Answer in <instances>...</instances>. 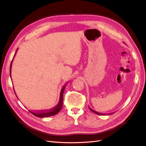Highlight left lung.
Masks as SVG:
<instances>
[{"mask_svg":"<svg viewBox=\"0 0 146 146\" xmlns=\"http://www.w3.org/2000/svg\"><path fill=\"white\" fill-rule=\"evenodd\" d=\"M89 108H90V109L91 110V111H92V112L94 113H96V114H99V115H105L104 114H102V113H98V112H97V111H94V110H92V109H91L90 107H89Z\"/></svg>","mask_w":146,"mask_h":146,"instance_id":"8db88e82","label":"left lung"}]
</instances>
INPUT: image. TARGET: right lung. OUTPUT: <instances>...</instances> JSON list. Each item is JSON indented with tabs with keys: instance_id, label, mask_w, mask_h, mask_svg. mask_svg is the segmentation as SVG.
Here are the masks:
<instances>
[{
	"instance_id": "add662e5",
	"label": "right lung",
	"mask_w": 146,
	"mask_h": 146,
	"mask_svg": "<svg viewBox=\"0 0 146 146\" xmlns=\"http://www.w3.org/2000/svg\"><path fill=\"white\" fill-rule=\"evenodd\" d=\"M16 50V52H17ZM16 52L15 53V54L14 55V57L16 54ZM12 62H13V60L11 63V65H10V77L11 76V66H12ZM66 85L62 88L61 91H60V98H59V102L57 104V105L56 106H55L54 107L52 108L50 110H45L44 111H41V112H33V111H30V112L33 114V115H35V116H37L38 117H48V116H54L55 114H56L57 113H58V112L60 111L62 108V106H63V92L64 91L66 88Z\"/></svg>"
}]
</instances>
